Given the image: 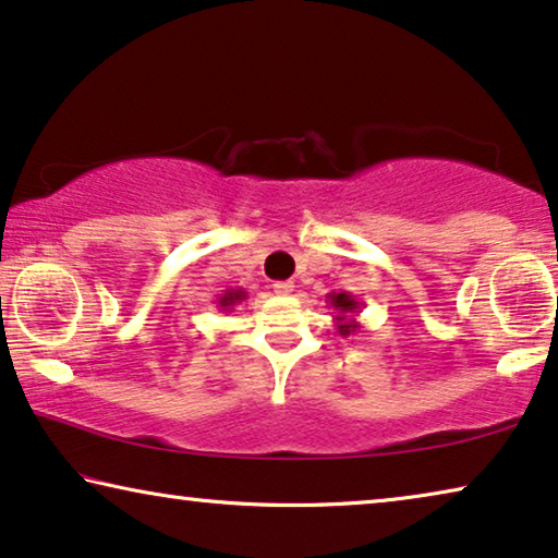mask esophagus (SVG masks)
<instances>
[{
	"label": "esophagus",
	"mask_w": 558,
	"mask_h": 558,
	"mask_svg": "<svg viewBox=\"0 0 558 558\" xmlns=\"http://www.w3.org/2000/svg\"><path fill=\"white\" fill-rule=\"evenodd\" d=\"M272 290H276L278 295H290L295 290V286L290 280H278V282H272Z\"/></svg>",
	"instance_id": "esophagus-1"
}]
</instances>
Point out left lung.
<instances>
[{
    "mask_svg": "<svg viewBox=\"0 0 558 558\" xmlns=\"http://www.w3.org/2000/svg\"><path fill=\"white\" fill-rule=\"evenodd\" d=\"M328 303H330L332 311H338L336 326H338L340 336H351V332L361 328V323L353 318V315L359 313L361 303L355 301L351 293H328Z\"/></svg>",
    "mask_w": 558,
    "mask_h": 558,
    "instance_id": "left-lung-1",
    "label": "left lung"
}]
</instances>
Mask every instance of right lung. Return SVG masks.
I'll return each instance as SVG.
<instances>
[{"mask_svg":"<svg viewBox=\"0 0 558 558\" xmlns=\"http://www.w3.org/2000/svg\"><path fill=\"white\" fill-rule=\"evenodd\" d=\"M243 298H245L243 290H226V295H220L218 307H222V311H226V307H232L235 303L243 301Z\"/></svg>","mask_w":558,"mask_h":558,"instance_id":"1","label":"right lung"}]
</instances>
